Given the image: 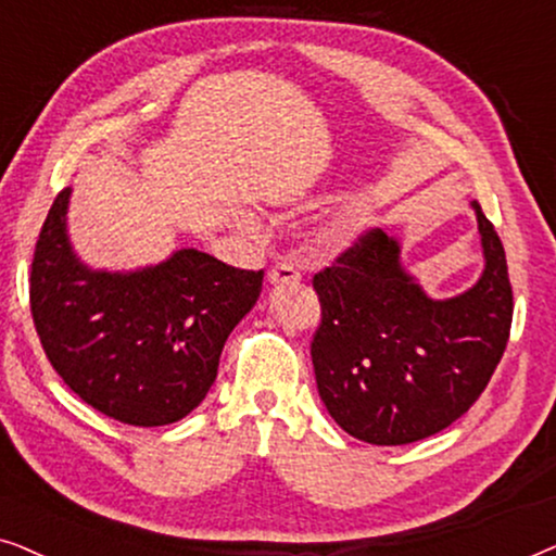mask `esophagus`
I'll return each instance as SVG.
<instances>
[{
	"instance_id": "obj_1",
	"label": "esophagus",
	"mask_w": 556,
	"mask_h": 556,
	"mask_svg": "<svg viewBox=\"0 0 556 556\" xmlns=\"http://www.w3.org/2000/svg\"><path fill=\"white\" fill-rule=\"evenodd\" d=\"M268 280H270L273 286H278V283H299L301 273L295 270L291 263H278V265H273V268L268 270Z\"/></svg>"
}]
</instances>
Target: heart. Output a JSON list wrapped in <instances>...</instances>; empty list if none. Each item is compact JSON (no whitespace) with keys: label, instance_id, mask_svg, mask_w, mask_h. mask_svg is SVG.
Returning a JSON list of instances; mask_svg holds the SVG:
<instances>
[{"label":"heart","instance_id":"heart-1","mask_svg":"<svg viewBox=\"0 0 556 556\" xmlns=\"http://www.w3.org/2000/svg\"><path fill=\"white\" fill-rule=\"evenodd\" d=\"M356 227V215L352 210H339L337 215L326 219V225L321 227V238L329 242H344L349 235L354 232Z\"/></svg>","mask_w":556,"mask_h":556}]
</instances>
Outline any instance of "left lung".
<instances>
[{
    "label": "left lung",
    "mask_w": 556,
    "mask_h": 556,
    "mask_svg": "<svg viewBox=\"0 0 556 556\" xmlns=\"http://www.w3.org/2000/svg\"><path fill=\"white\" fill-rule=\"evenodd\" d=\"M473 210L485 270L458 299H428L379 227L314 276L316 384L349 435L371 445L430 438L466 415L491 382L508 344L514 291L504 245L481 204Z\"/></svg>",
    "instance_id": "1"
}]
</instances>
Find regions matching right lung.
<instances>
[{"label":"right lung","instance_id":"add662e5","mask_svg":"<svg viewBox=\"0 0 556 556\" xmlns=\"http://www.w3.org/2000/svg\"><path fill=\"white\" fill-rule=\"evenodd\" d=\"M71 189L52 202L29 270V311L52 369L113 420L156 428L204 400L219 354L255 306L263 270L179 250L156 268L88 270L65 235Z\"/></svg>","mask_w":556,"mask_h":556}]
</instances>
